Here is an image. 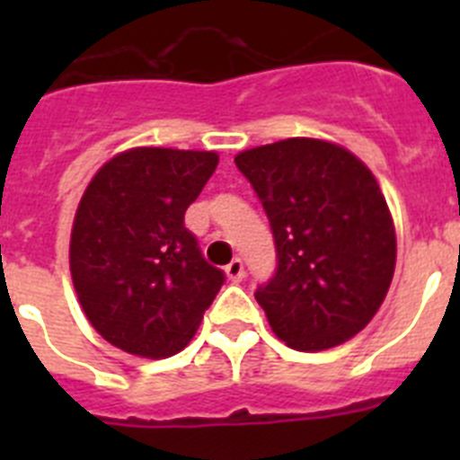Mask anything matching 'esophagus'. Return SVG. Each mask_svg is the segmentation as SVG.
Returning <instances> with one entry per match:
<instances>
[{
	"instance_id": "34e87169",
	"label": "esophagus",
	"mask_w": 460,
	"mask_h": 460,
	"mask_svg": "<svg viewBox=\"0 0 460 460\" xmlns=\"http://www.w3.org/2000/svg\"><path fill=\"white\" fill-rule=\"evenodd\" d=\"M226 274H227V279L234 280V283H239V280L243 279V262H242V258H233V260H230V265L226 267Z\"/></svg>"
}]
</instances>
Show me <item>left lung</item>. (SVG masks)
I'll use <instances>...</instances> for the list:
<instances>
[{
	"instance_id": "left-lung-1",
	"label": "left lung",
	"mask_w": 460,
	"mask_h": 460,
	"mask_svg": "<svg viewBox=\"0 0 460 460\" xmlns=\"http://www.w3.org/2000/svg\"><path fill=\"white\" fill-rule=\"evenodd\" d=\"M265 207L276 274L255 290L274 334L318 352L367 327L389 290L396 233L371 170L348 149L313 137L234 156Z\"/></svg>"
}]
</instances>
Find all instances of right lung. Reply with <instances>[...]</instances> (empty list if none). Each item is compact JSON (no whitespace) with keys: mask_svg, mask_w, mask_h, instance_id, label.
<instances>
[{"mask_svg":"<svg viewBox=\"0 0 460 460\" xmlns=\"http://www.w3.org/2000/svg\"><path fill=\"white\" fill-rule=\"evenodd\" d=\"M218 165L214 152L136 147L93 174L71 233L80 306L108 343L137 357L184 350L226 274L184 214Z\"/></svg>","mask_w":460,"mask_h":460,"instance_id":"1","label":"right lung"}]
</instances>
